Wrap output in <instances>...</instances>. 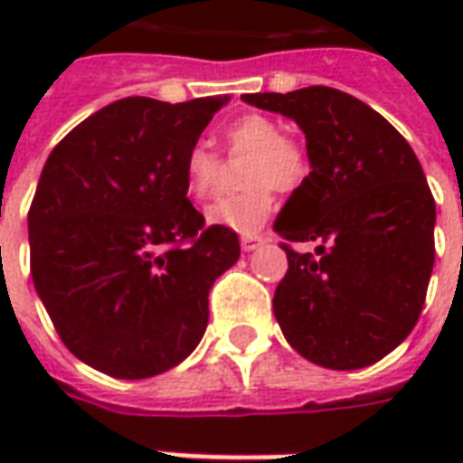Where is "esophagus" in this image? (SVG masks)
Segmentation results:
<instances>
[{"label":"esophagus","mask_w":463,"mask_h":463,"mask_svg":"<svg viewBox=\"0 0 463 463\" xmlns=\"http://www.w3.org/2000/svg\"><path fill=\"white\" fill-rule=\"evenodd\" d=\"M260 242H265V235H255V232H248L242 235V250H255Z\"/></svg>","instance_id":"obj_1"}]
</instances>
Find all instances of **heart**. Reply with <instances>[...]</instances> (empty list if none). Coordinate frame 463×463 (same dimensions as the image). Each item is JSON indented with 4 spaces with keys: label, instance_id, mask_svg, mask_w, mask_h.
Returning a JSON list of instances; mask_svg holds the SVG:
<instances>
[{
    "label": "heart",
    "instance_id": "heart-1",
    "mask_svg": "<svg viewBox=\"0 0 463 463\" xmlns=\"http://www.w3.org/2000/svg\"><path fill=\"white\" fill-rule=\"evenodd\" d=\"M225 148L231 158L248 156L242 165L245 191L225 195L205 211L211 225L232 231H258L270 218L275 205V191L295 193L307 183L312 171L307 146L290 133H282V123L265 114H245L225 126ZM221 156L208 146H191L183 158V183L195 201L215 193L221 183Z\"/></svg>",
    "mask_w": 463,
    "mask_h": 463
}]
</instances>
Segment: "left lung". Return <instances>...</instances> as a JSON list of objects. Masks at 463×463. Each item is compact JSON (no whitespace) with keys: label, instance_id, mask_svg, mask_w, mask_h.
<instances>
[{"label":"left lung","instance_id":"left-lung-1","mask_svg":"<svg viewBox=\"0 0 463 463\" xmlns=\"http://www.w3.org/2000/svg\"><path fill=\"white\" fill-rule=\"evenodd\" d=\"M242 101L295 118L312 171L275 232L288 272L272 310L285 340L327 369H359L414 330L434 268L437 205L411 146L354 96L307 86ZM318 242L298 253L292 241Z\"/></svg>","mask_w":463,"mask_h":463}]
</instances>
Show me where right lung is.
<instances>
[{
	"instance_id": "right-lung-1",
	"label": "right lung",
	"mask_w": 463,
	"mask_h": 463,
	"mask_svg": "<svg viewBox=\"0 0 463 463\" xmlns=\"http://www.w3.org/2000/svg\"><path fill=\"white\" fill-rule=\"evenodd\" d=\"M225 101L128 96L49 153L29 208V268L56 335L89 367L146 379L201 342L211 285L241 242L193 208L183 158Z\"/></svg>"
}]
</instances>
